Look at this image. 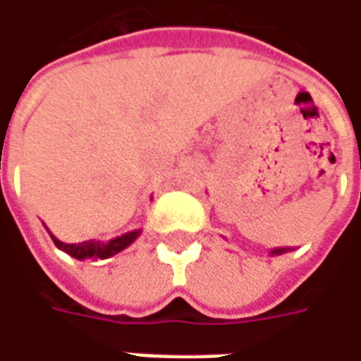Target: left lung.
Here are the masks:
<instances>
[{
  "mask_svg": "<svg viewBox=\"0 0 361 361\" xmlns=\"http://www.w3.org/2000/svg\"><path fill=\"white\" fill-rule=\"evenodd\" d=\"M289 250H293V248H289V247L271 248V250H269V256H281V255H285V252H289Z\"/></svg>",
  "mask_w": 361,
  "mask_h": 361,
  "instance_id": "8db88e82",
  "label": "left lung"
}]
</instances>
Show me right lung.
Wrapping results in <instances>:
<instances>
[{"label": "right lung", "mask_w": 361, "mask_h": 361, "mask_svg": "<svg viewBox=\"0 0 361 361\" xmlns=\"http://www.w3.org/2000/svg\"><path fill=\"white\" fill-rule=\"evenodd\" d=\"M47 229V228H45ZM49 231V229H47ZM143 229H133V231H128V233L120 235V237H114L111 241H84V243H63L59 241L57 237L49 231L51 235L55 247L61 248L63 252L71 255L72 258L76 260H85V258H92V260H105V258H111V256L118 255L120 250H124L126 247H130L137 237L141 235Z\"/></svg>", "instance_id": "obj_1"}]
</instances>
